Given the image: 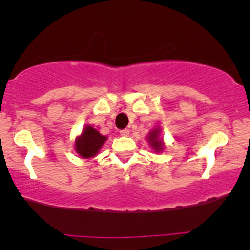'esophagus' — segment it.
<instances>
[{"mask_svg": "<svg viewBox=\"0 0 250 250\" xmlns=\"http://www.w3.org/2000/svg\"><path fill=\"white\" fill-rule=\"evenodd\" d=\"M120 135H121V136H128L129 130L128 129H122V130H120Z\"/></svg>", "mask_w": 250, "mask_h": 250, "instance_id": "obj_1", "label": "esophagus"}]
</instances>
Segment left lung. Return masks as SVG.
<instances>
[{
    "label": "left lung",
    "instance_id": "left-lung-1",
    "mask_svg": "<svg viewBox=\"0 0 250 250\" xmlns=\"http://www.w3.org/2000/svg\"><path fill=\"white\" fill-rule=\"evenodd\" d=\"M148 136H149L148 137V141H149L150 146H151V148L154 149L156 152L161 151V150L163 149L164 143L162 142V140H159V138H158V136H159V128L155 129L154 131H151V133H150Z\"/></svg>",
    "mask_w": 250,
    "mask_h": 250
}]
</instances>
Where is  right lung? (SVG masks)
I'll return each instance as SVG.
<instances>
[{"label":"right lung","mask_w":250,"mask_h":250,"mask_svg":"<svg viewBox=\"0 0 250 250\" xmlns=\"http://www.w3.org/2000/svg\"><path fill=\"white\" fill-rule=\"evenodd\" d=\"M107 140L91 125L83 128V134L76 140V151L83 158H91L101 149L102 144Z\"/></svg>","instance_id":"obj_1"}]
</instances>
